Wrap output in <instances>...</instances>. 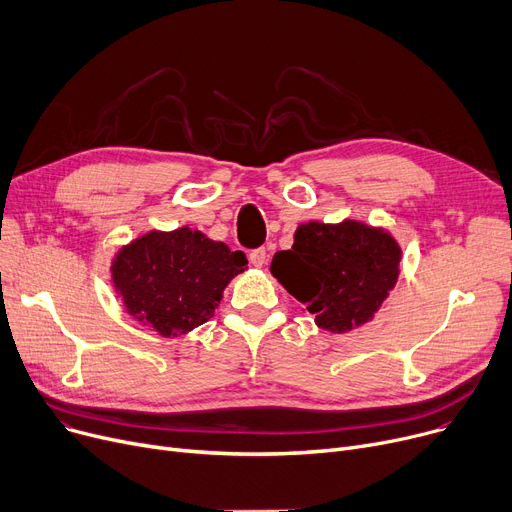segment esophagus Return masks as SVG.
Segmentation results:
<instances>
[{
    "mask_svg": "<svg viewBox=\"0 0 512 512\" xmlns=\"http://www.w3.org/2000/svg\"><path fill=\"white\" fill-rule=\"evenodd\" d=\"M248 258H250V264L252 266H264L266 264V250L264 248H256V250H252L250 254H248Z\"/></svg>",
    "mask_w": 512,
    "mask_h": 512,
    "instance_id": "1",
    "label": "esophagus"
}]
</instances>
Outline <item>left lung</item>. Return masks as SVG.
Returning a JSON list of instances; mask_svg holds the SVG:
<instances>
[{"instance_id": "obj_1", "label": "left lung", "mask_w": 512, "mask_h": 512, "mask_svg": "<svg viewBox=\"0 0 512 512\" xmlns=\"http://www.w3.org/2000/svg\"><path fill=\"white\" fill-rule=\"evenodd\" d=\"M401 248L382 229L345 221L308 223L291 250L270 262L283 287L316 316V324L347 333L368 322L399 277Z\"/></svg>"}]
</instances>
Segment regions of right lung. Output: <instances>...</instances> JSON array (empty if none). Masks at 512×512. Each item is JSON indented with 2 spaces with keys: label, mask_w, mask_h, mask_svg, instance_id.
<instances>
[{
  "label": "right lung",
  "mask_w": 512,
  "mask_h": 512,
  "mask_svg": "<svg viewBox=\"0 0 512 512\" xmlns=\"http://www.w3.org/2000/svg\"><path fill=\"white\" fill-rule=\"evenodd\" d=\"M246 264L244 252L182 227L138 237L119 250L111 273L134 318L163 337H177L215 314L223 289Z\"/></svg>",
  "instance_id": "right-lung-1"
}]
</instances>
